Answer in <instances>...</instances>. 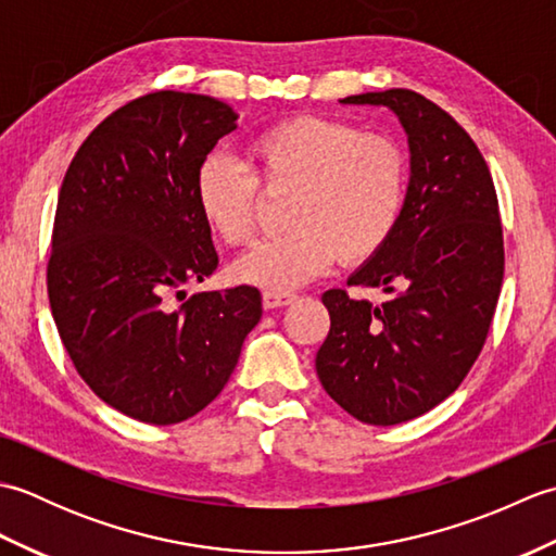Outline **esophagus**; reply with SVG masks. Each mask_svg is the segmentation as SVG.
I'll return each instance as SVG.
<instances>
[{
    "label": "esophagus",
    "instance_id": "esophagus-1",
    "mask_svg": "<svg viewBox=\"0 0 556 556\" xmlns=\"http://www.w3.org/2000/svg\"><path fill=\"white\" fill-rule=\"evenodd\" d=\"M296 301L293 293H279V291H265L263 293V308L265 311H275V308H285V305H291Z\"/></svg>",
    "mask_w": 556,
    "mask_h": 556
}]
</instances>
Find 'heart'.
Wrapping results in <instances>:
<instances>
[{
	"mask_svg": "<svg viewBox=\"0 0 556 556\" xmlns=\"http://www.w3.org/2000/svg\"><path fill=\"white\" fill-rule=\"evenodd\" d=\"M253 176L229 157L210 155L195 172L193 198L205 227L229 245L248 241L257 184L291 191L285 236L255 243L231 265L239 285L287 293L341 257L365 263L392 241L408 200V157L394 138L361 134L325 116H291L245 148Z\"/></svg>",
	"mask_w": 556,
	"mask_h": 556,
	"instance_id": "b5f03b06",
	"label": "heart"
}]
</instances>
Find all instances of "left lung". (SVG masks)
Wrapping results in <instances>:
<instances>
[{
  "label": "left lung",
  "instance_id": "obj_1",
  "mask_svg": "<svg viewBox=\"0 0 556 556\" xmlns=\"http://www.w3.org/2000/svg\"><path fill=\"white\" fill-rule=\"evenodd\" d=\"M339 102L396 116L410 176L392 241L349 277L394 296L372 305L325 291L332 327L315 370L353 418L399 425L456 392L485 344L504 277L497 193L473 138L428 98L392 88Z\"/></svg>",
  "mask_w": 556,
  "mask_h": 556
}]
</instances>
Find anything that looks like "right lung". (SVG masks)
<instances>
[{"mask_svg": "<svg viewBox=\"0 0 556 556\" xmlns=\"http://www.w3.org/2000/svg\"><path fill=\"white\" fill-rule=\"evenodd\" d=\"M236 119L210 96L150 92L86 138L59 191L47 265L59 337L92 392L140 422L203 410L263 315L255 287L164 301L217 267L193 181Z\"/></svg>", "mask_w": 556, "mask_h": 556, "instance_id": "obj_1", "label": "right lung"}]
</instances>
